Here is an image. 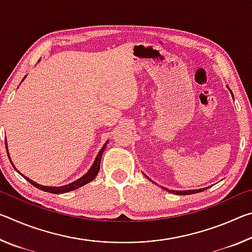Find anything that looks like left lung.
Instances as JSON below:
<instances>
[{
  "mask_svg": "<svg viewBox=\"0 0 252 252\" xmlns=\"http://www.w3.org/2000/svg\"><path fill=\"white\" fill-rule=\"evenodd\" d=\"M230 92H231V90H230ZM149 179V178H148ZM163 189L165 191H168V189H165V188H163ZM208 189V188H204V189H199V190H189V191H171L170 190L169 192L171 193H176V194H179V195H186V194H192V193H198V192H201V191Z\"/></svg>",
  "mask_w": 252,
  "mask_h": 252,
  "instance_id": "left-lung-1",
  "label": "left lung"
}]
</instances>
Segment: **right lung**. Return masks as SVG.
Wrapping results in <instances>:
<instances>
[{
    "label": "right lung",
    "mask_w": 252,
    "mask_h": 252,
    "mask_svg": "<svg viewBox=\"0 0 252 252\" xmlns=\"http://www.w3.org/2000/svg\"><path fill=\"white\" fill-rule=\"evenodd\" d=\"M24 78H25V76H24ZM5 147H6V152H7V144H5ZM105 147H106V143L104 144L103 148L101 149L100 152L97 153L94 163H93V165L90 168V170H89V171L85 173L83 177H81L76 181L70 183V185L62 186V187H45V186H41V185H39V183L32 181L31 179H29L28 177L23 176L22 173H21V176H22L23 178H25V180H28L30 183H31V185H33L34 187L37 188V189H40L42 191H45V192H50V193H64V192H69V191H73L75 189H78V188L83 187L84 185H87V183L91 182L93 179L96 177V174L99 173V170H100V161H101V158H102V153H103ZM7 156H8V152H7ZM8 159H10V156H8ZM11 163H12V161H11ZM12 164H13V163H12ZM13 167H14V165H13ZM14 169H15V167H14Z\"/></svg>",
    "instance_id": "add662e5"
}]
</instances>
